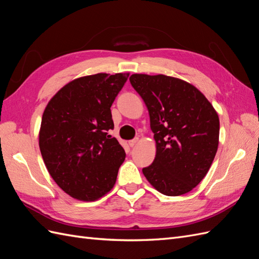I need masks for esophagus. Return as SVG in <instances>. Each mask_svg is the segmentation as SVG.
I'll use <instances>...</instances> for the list:
<instances>
[{
  "instance_id": "1",
  "label": "esophagus",
  "mask_w": 259,
  "mask_h": 259,
  "mask_svg": "<svg viewBox=\"0 0 259 259\" xmlns=\"http://www.w3.org/2000/svg\"><path fill=\"white\" fill-rule=\"evenodd\" d=\"M138 142H139V138H136V139H134V140H130V141H129V145L132 148V147H135V145H136Z\"/></svg>"
}]
</instances>
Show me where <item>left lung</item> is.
<instances>
[{
	"label": "left lung",
	"instance_id": "obj_1",
	"mask_svg": "<svg viewBox=\"0 0 259 259\" xmlns=\"http://www.w3.org/2000/svg\"><path fill=\"white\" fill-rule=\"evenodd\" d=\"M130 83L147 105L156 155L142 169L166 196L189 193L207 175L219 145L220 121L202 93L181 78L132 74Z\"/></svg>",
	"mask_w": 259,
	"mask_h": 259
}]
</instances>
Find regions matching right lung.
<instances>
[{"instance_id": "add662e5", "label": "right lung", "mask_w": 259, "mask_h": 259, "mask_svg": "<svg viewBox=\"0 0 259 259\" xmlns=\"http://www.w3.org/2000/svg\"><path fill=\"white\" fill-rule=\"evenodd\" d=\"M129 73H97L64 85L46 107L39 148L49 174L64 193L95 201L114 187L124 150L108 131L110 107Z\"/></svg>"}]
</instances>
